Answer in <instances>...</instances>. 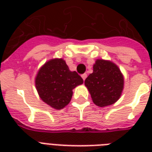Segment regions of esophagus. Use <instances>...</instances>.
<instances>
[{"instance_id": "1", "label": "esophagus", "mask_w": 152, "mask_h": 152, "mask_svg": "<svg viewBox=\"0 0 152 152\" xmlns=\"http://www.w3.org/2000/svg\"><path fill=\"white\" fill-rule=\"evenodd\" d=\"M82 76V78H83V80H85V79L87 78V76H87V74L84 73V74H82V76Z\"/></svg>"}]
</instances>
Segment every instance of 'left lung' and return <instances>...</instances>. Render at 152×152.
Masks as SVG:
<instances>
[{"label": "left lung", "mask_w": 152, "mask_h": 152, "mask_svg": "<svg viewBox=\"0 0 152 152\" xmlns=\"http://www.w3.org/2000/svg\"><path fill=\"white\" fill-rule=\"evenodd\" d=\"M84 84L93 102L103 107L119 99L124 88V77L114 63L98 59L93 66V72L87 77Z\"/></svg>", "instance_id": "left-lung-1"}]
</instances>
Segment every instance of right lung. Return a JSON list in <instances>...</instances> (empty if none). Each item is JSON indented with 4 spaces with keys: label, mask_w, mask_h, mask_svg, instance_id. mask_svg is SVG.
Instances as JSON below:
<instances>
[{
    "label": "right lung",
    "mask_w": 152,
    "mask_h": 152,
    "mask_svg": "<svg viewBox=\"0 0 152 152\" xmlns=\"http://www.w3.org/2000/svg\"><path fill=\"white\" fill-rule=\"evenodd\" d=\"M83 83L76 72H72L61 58H55L41 67L35 78L37 91L42 100L56 110L71 101L72 90Z\"/></svg>",
    "instance_id": "obj_1"
}]
</instances>
